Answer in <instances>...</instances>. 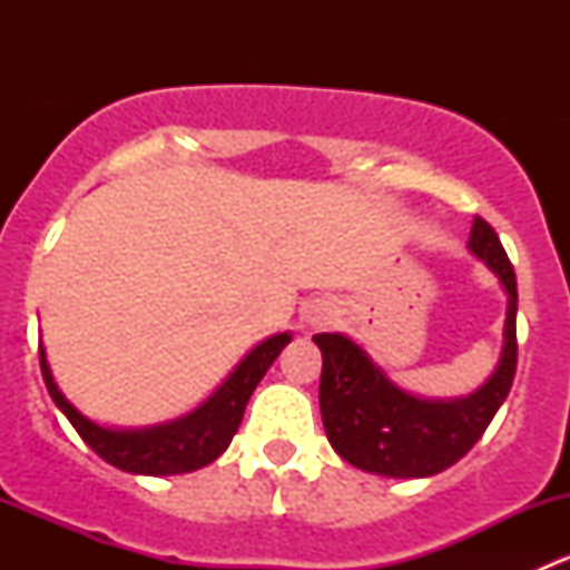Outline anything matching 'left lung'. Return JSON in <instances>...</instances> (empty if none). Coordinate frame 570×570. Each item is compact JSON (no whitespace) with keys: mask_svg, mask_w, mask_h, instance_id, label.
<instances>
[{"mask_svg":"<svg viewBox=\"0 0 570 570\" xmlns=\"http://www.w3.org/2000/svg\"><path fill=\"white\" fill-rule=\"evenodd\" d=\"M469 250L488 264L508 292L504 347L497 372L474 394L458 400H422L381 372V366L342 333H317L322 350L320 411L333 450L370 474L433 476L458 463L480 441L499 405L508 400L519 361L515 312L519 289L497 232L474 217Z\"/></svg>","mask_w":570,"mask_h":570,"instance_id":"obj_1","label":"left lung"}]
</instances>
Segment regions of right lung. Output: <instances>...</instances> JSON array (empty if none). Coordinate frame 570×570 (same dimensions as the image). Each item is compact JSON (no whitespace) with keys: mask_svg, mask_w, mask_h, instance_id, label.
Segmentation results:
<instances>
[{"mask_svg":"<svg viewBox=\"0 0 570 570\" xmlns=\"http://www.w3.org/2000/svg\"><path fill=\"white\" fill-rule=\"evenodd\" d=\"M292 342V333H278L253 347L237 370L223 381L204 405L195 407L187 416L176 419V422L157 424V428L142 430H112L101 428V424L90 422L88 416L77 411L71 402L62 396L57 389L55 377H51L49 361H46L43 344L38 347L40 353V372H43V383L49 389L51 400L68 416L85 444L105 458L109 465L129 474H151V476H168V474H187V471L204 469L206 463L217 461L223 452L232 444L234 433L243 422L245 405H248L253 389L264 377V372L273 366L281 350Z\"/></svg>","mask_w":570,"mask_h":570,"instance_id":"1","label":"right lung"}]
</instances>
